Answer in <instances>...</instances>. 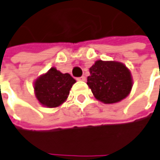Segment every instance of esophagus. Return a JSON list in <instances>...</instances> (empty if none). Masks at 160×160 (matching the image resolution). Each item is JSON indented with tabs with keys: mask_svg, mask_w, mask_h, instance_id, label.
Returning a JSON list of instances; mask_svg holds the SVG:
<instances>
[{
	"mask_svg": "<svg viewBox=\"0 0 160 160\" xmlns=\"http://www.w3.org/2000/svg\"><path fill=\"white\" fill-rule=\"evenodd\" d=\"M77 80H83V81H84V80H86V77H85V76H81V77H80V78H78Z\"/></svg>",
	"mask_w": 160,
	"mask_h": 160,
	"instance_id": "obj_1",
	"label": "esophagus"
}]
</instances>
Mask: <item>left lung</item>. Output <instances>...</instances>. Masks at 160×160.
Wrapping results in <instances>:
<instances>
[{"mask_svg":"<svg viewBox=\"0 0 160 160\" xmlns=\"http://www.w3.org/2000/svg\"><path fill=\"white\" fill-rule=\"evenodd\" d=\"M90 73L87 84L95 98L104 103L120 102L132 89L130 71L122 63L98 60L90 68Z\"/></svg>","mask_w":160,"mask_h":160,"instance_id":"obj_1","label":"left lung"}]
</instances>
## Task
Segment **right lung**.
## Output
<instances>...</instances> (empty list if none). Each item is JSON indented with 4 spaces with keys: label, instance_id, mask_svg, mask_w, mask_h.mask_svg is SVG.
<instances>
[{
    "label": "right lung",
    "instance_id": "1",
    "mask_svg": "<svg viewBox=\"0 0 160 160\" xmlns=\"http://www.w3.org/2000/svg\"><path fill=\"white\" fill-rule=\"evenodd\" d=\"M76 80L69 74H63L55 68H51L36 80V96L43 105L49 108L57 107L65 102Z\"/></svg>",
    "mask_w": 160,
    "mask_h": 160
}]
</instances>
